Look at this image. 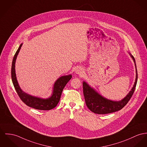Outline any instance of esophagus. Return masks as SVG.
I'll use <instances>...</instances> for the list:
<instances>
[{"instance_id": "obj_1", "label": "esophagus", "mask_w": 147, "mask_h": 147, "mask_svg": "<svg viewBox=\"0 0 147 147\" xmlns=\"http://www.w3.org/2000/svg\"><path fill=\"white\" fill-rule=\"evenodd\" d=\"M75 72L77 74H81L83 73V69L81 67H77L75 70Z\"/></svg>"}]
</instances>
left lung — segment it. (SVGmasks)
Listing matches in <instances>:
<instances>
[{
  "label": "left lung",
  "mask_w": 147,
  "mask_h": 147,
  "mask_svg": "<svg viewBox=\"0 0 147 147\" xmlns=\"http://www.w3.org/2000/svg\"><path fill=\"white\" fill-rule=\"evenodd\" d=\"M134 61L136 67V76L134 86L128 94L120 101H113L103 97L85 81L83 82V94L87 107L90 111L97 114L112 113L122 109L131 98L136 89L138 79V73L136 60L134 57L129 53Z\"/></svg>",
  "instance_id": "8db88e82"
}]
</instances>
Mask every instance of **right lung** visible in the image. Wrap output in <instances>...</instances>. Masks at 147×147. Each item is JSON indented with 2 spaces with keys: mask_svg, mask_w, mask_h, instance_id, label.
Wrapping results in <instances>:
<instances>
[{
  "mask_svg": "<svg viewBox=\"0 0 147 147\" xmlns=\"http://www.w3.org/2000/svg\"><path fill=\"white\" fill-rule=\"evenodd\" d=\"M22 44H21L20 45L17 51H16L13 57L11 64V80L15 90L21 100L28 106L40 110H51L57 106V103L60 101L62 91L65 87V85L71 78L72 76L71 74L67 76H63L57 79L53 86L52 94L51 96L49 97V98H42L41 97H38L30 95L24 92L18 84L16 77L15 69V64L17 57L18 55V53L20 51Z\"/></svg>",
  "mask_w": 147,
  "mask_h": 147,
  "instance_id": "obj_1",
  "label": "right lung"
}]
</instances>
